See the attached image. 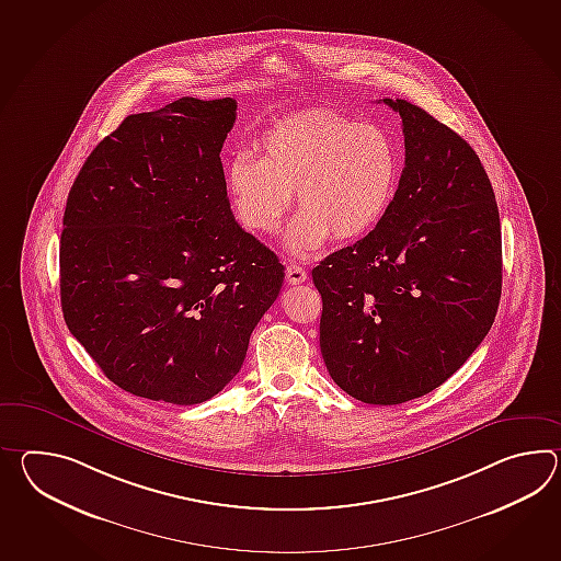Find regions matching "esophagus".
<instances>
[{"mask_svg": "<svg viewBox=\"0 0 561 561\" xmlns=\"http://www.w3.org/2000/svg\"><path fill=\"white\" fill-rule=\"evenodd\" d=\"M286 279L287 284L298 286V284H304L308 279V274H306L304 267H299L298 263H289L286 267Z\"/></svg>", "mask_w": 561, "mask_h": 561, "instance_id": "obj_1", "label": "esophagus"}]
</instances>
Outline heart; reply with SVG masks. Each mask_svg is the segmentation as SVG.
Listing matches in <instances>:
<instances>
[{"instance_id": "heart-1", "label": "heart", "mask_w": 561, "mask_h": 561, "mask_svg": "<svg viewBox=\"0 0 561 561\" xmlns=\"http://www.w3.org/2000/svg\"><path fill=\"white\" fill-rule=\"evenodd\" d=\"M399 173L397 147L382 126L306 111L263 135L262 157L236 154L227 164V187L239 221L255 233L277 231L296 188L299 213L286 248L310 257L332 236H368L394 199Z\"/></svg>"}]
</instances>
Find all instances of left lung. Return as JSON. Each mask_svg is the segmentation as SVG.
Segmentation results:
<instances>
[{
    "instance_id": "8db88e82",
    "label": "left lung",
    "mask_w": 561,
    "mask_h": 561,
    "mask_svg": "<svg viewBox=\"0 0 561 561\" xmlns=\"http://www.w3.org/2000/svg\"><path fill=\"white\" fill-rule=\"evenodd\" d=\"M404 169L382 221L311 270L332 380L366 404L440 387L491 330L501 298L495 193L469 142L407 100Z\"/></svg>"
}]
</instances>
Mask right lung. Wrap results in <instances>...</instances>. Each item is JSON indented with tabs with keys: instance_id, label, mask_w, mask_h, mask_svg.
Returning <instances> with one entry per match:
<instances>
[{
	"instance_id": "obj_1",
	"label": "right lung",
	"mask_w": 561,
	"mask_h": 561,
	"mask_svg": "<svg viewBox=\"0 0 561 561\" xmlns=\"http://www.w3.org/2000/svg\"><path fill=\"white\" fill-rule=\"evenodd\" d=\"M233 99L130 114L70 188L60 296L72 336L116 387L199 404L239 373L284 284L274 251L237 224L221 149Z\"/></svg>"
}]
</instances>
